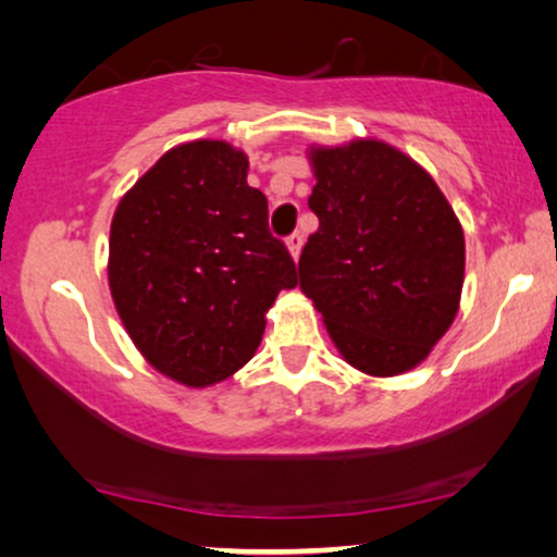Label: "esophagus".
<instances>
[{
    "label": "esophagus",
    "mask_w": 557,
    "mask_h": 557,
    "mask_svg": "<svg viewBox=\"0 0 557 557\" xmlns=\"http://www.w3.org/2000/svg\"><path fill=\"white\" fill-rule=\"evenodd\" d=\"M286 246H288V250H292V256H294V258H299V253H301V246H304V235H301V231H294L292 235H288V238H286Z\"/></svg>",
    "instance_id": "34e87169"
}]
</instances>
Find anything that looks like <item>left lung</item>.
<instances>
[{"label": "left lung", "mask_w": 557, "mask_h": 557, "mask_svg": "<svg viewBox=\"0 0 557 557\" xmlns=\"http://www.w3.org/2000/svg\"><path fill=\"white\" fill-rule=\"evenodd\" d=\"M319 227L299 258L304 294L349 364L398 375L451 326L463 233L431 174L383 141L311 151Z\"/></svg>", "instance_id": "obj_1"}]
</instances>
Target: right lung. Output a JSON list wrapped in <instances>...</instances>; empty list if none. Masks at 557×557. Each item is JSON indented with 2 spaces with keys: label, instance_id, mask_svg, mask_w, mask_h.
Returning a JSON list of instances; mask_svg holds the SVG:
<instances>
[{
  "label": "right lung",
  "instance_id": "right-lung-1",
  "mask_svg": "<svg viewBox=\"0 0 557 557\" xmlns=\"http://www.w3.org/2000/svg\"><path fill=\"white\" fill-rule=\"evenodd\" d=\"M248 159L225 141L174 147L119 202L109 284L134 345L159 372L202 387L243 368L281 288L299 284Z\"/></svg>",
  "mask_w": 557,
  "mask_h": 557
}]
</instances>
